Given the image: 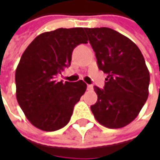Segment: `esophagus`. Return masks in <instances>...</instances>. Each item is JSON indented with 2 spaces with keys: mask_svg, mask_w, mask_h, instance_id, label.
<instances>
[{
  "mask_svg": "<svg viewBox=\"0 0 160 160\" xmlns=\"http://www.w3.org/2000/svg\"><path fill=\"white\" fill-rule=\"evenodd\" d=\"M87 90H88V91H92V90H93V86H92V84H88V85H87Z\"/></svg>",
  "mask_w": 160,
  "mask_h": 160,
  "instance_id": "obj_1",
  "label": "esophagus"
}]
</instances>
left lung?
<instances>
[{"instance_id": "obj_1", "label": "left lung", "mask_w": 160, "mask_h": 160, "mask_svg": "<svg viewBox=\"0 0 160 160\" xmlns=\"http://www.w3.org/2000/svg\"><path fill=\"white\" fill-rule=\"evenodd\" d=\"M99 68L107 74L103 90L94 86L98 100L91 110L108 128L130 124L148 99L150 73L137 45L111 28H84Z\"/></svg>"}]
</instances>
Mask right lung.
<instances>
[{"label":"right lung","instance_id":"1","mask_svg":"<svg viewBox=\"0 0 160 160\" xmlns=\"http://www.w3.org/2000/svg\"><path fill=\"white\" fill-rule=\"evenodd\" d=\"M87 41L83 28H58L36 36L22 54L16 69V96L35 127L52 132L69 122L87 85L83 80L62 83L56 78L70 66L73 50Z\"/></svg>","mask_w":160,"mask_h":160}]
</instances>
